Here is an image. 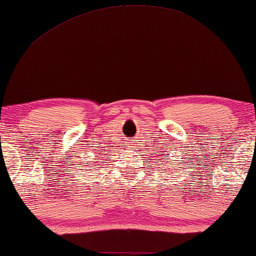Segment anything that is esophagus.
Segmentation results:
<instances>
[{
    "instance_id": "obj_1",
    "label": "esophagus",
    "mask_w": 256,
    "mask_h": 256,
    "mask_svg": "<svg viewBox=\"0 0 256 256\" xmlns=\"http://www.w3.org/2000/svg\"><path fill=\"white\" fill-rule=\"evenodd\" d=\"M132 142H133V144H132V150H133V151H134V150L138 147V146H136L138 142H136V140H132Z\"/></svg>"
}]
</instances>
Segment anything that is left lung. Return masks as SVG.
Here are the masks:
<instances>
[{"label":"left lung","mask_w":256,"mask_h":256,"mask_svg":"<svg viewBox=\"0 0 256 256\" xmlns=\"http://www.w3.org/2000/svg\"><path fill=\"white\" fill-rule=\"evenodd\" d=\"M166 157H168V156H166Z\"/></svg>","instance_id":"left-lung-1"}]
</instances>
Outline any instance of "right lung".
Wrapping results in <instances>:
<instances>
[{"label": "right lung", "instance_id": "obj_1", "mask_svg": "<svg viewBox=\"0 0 256 256\" xmlns=\"http://www.w3.org/2000/svg\"><path fill=\"white\" fill-rule=\"evenodd\" d=\"M100 154H102V153H100ZM96 157H98V156H96ZM93 159H94V160H99V158H93ZM102 160H103V159H102ZM93 162V164H90L88 163V162H87V164H88L90 165V166H99V162ZM84 170H86V169H84Z\"/></svg>", "mask_w": 256, "mask_h": 256}]
</instances>
